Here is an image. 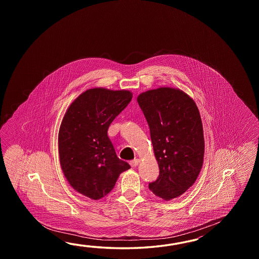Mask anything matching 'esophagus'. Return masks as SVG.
I'll list each match as a JSON object with an SVG mask.
<instances>
[{"mask_svg": "<svg viewBox=\"0 0 259 259\" xmlns=\"http://www.w3.org/2000/svg\"><path fill=\"white\" fill-rule=\"evenodd\" d=\"M131 165H132V167H135V166H137L139 164H140V159H134L131 161Z\"/></svg>", "mask_w": 259, "mask_h": 259, "instance_id": "obj_1", "label": "esophagus"}]
</instances>
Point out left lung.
Returning <instances> with one entry per match:
<instances>
[{"instance_id":"1","label":"left lung","mask_w":259,"mask_h":259,"mask_svg":"<svg viewBox=\"0 0 259 259\" xmlns=\"http://www.w3.org/2000/svg\"><path fill=\"white\" fill-rule=\"evenodd\" d=\"M138 104L148 123L159 176L149 184L168 201L192 187L204 163V139L198 107L186 93L160 87L142 93Z\"/></svg>"}]
</instances>
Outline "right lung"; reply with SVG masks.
I'll return each mask as SVG.
<instances>
[{
  "mask_svg": "<svg viewBox=\"0 0 259 259\" xmlns=\"http://www.w3.org/2000/svg\"><path fill=\"white\" fill-rule=\"evenodd\" d=\"M132 99L127 90L89 89L66 109L58 133L61 167L70 186L86 197H105L131 168L117 157L107 131Z\"/></svg>",
  "mask_w": 259,
  "mask_h": 259,
  "instance_id": "add662e5",
  "label": "right lung"
}]
</instances>
